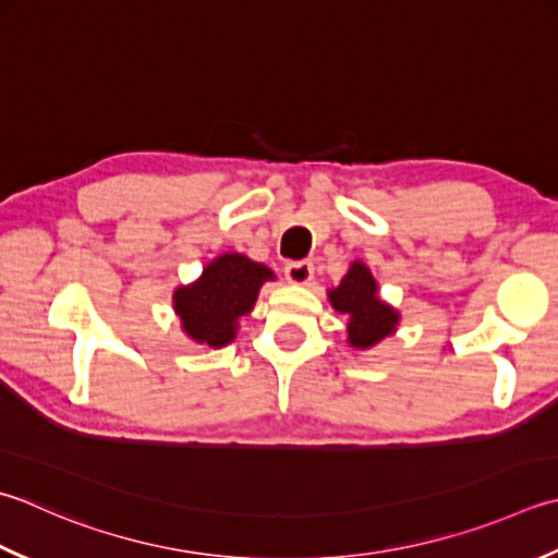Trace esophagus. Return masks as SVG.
<instances>
[{
  "label": "esophagus",
  "mask_w": 558,
  "mask_h": 558,
  "mask_svg": "<svg viewBox=\"0 0 558 558\" xmlns=\"http://www.w3.org/2000/svg\"><path fill=\"white\" fill-rule=\"evenodd\" d=\"M314 276V266L310 260H290L286 266V278L292 282V286H307Z\"/></svg>",
  "instance_id": "1"
}]
</instances>
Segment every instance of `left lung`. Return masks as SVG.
Segmentation results:
<instances>
[{"label":"left lung","instance_id":"left-lung-1","mask_svg":"<svg viewBox=\"0 0 558 558\" xmlns=\"http://www.w3.org/2000/svg\"><path fill=\"white\" fill-rule=\"evenodd\" d=\"M377 282L363 264H353L341 286L329 292L336 312L348 314V338L355 348H369L395 333L399 314L377 300Z\"/></svg>","mask_w":558,"mask_h":558}]
</instances>
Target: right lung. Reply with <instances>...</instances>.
<instances>
[{"instance_id":"obj_1","label":"right lung","mask_w":558,"mask_h":558,"mask_svg":"<svg viewBox=\"0 0 558 558\" xmlns=\"http://www.w3.org/2000/svg\"><path fill=\"white\" fill-rule=\"evenodd\" d=\"M266 280H272V272L242 254L215 258L198 282L173 294L183 331L210 348L227 345L236 333V319L251 312Z\"/></svg>"}]
</instances>
